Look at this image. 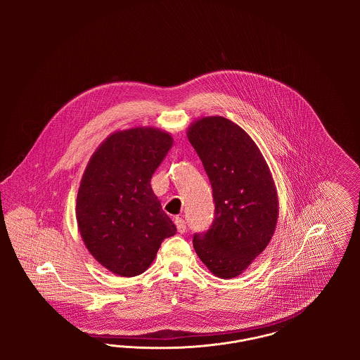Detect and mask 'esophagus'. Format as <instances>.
<instances>
[{
    "label": "esophagus",
    "mask_w": 360,
    "mask_h": 360,
    "mask_svg": "<svg viewBox=\"0 0 360 360\" xmlns=\"http://www.w3.org/2000/svg\"><path fill=\"white\" fill-rule=\"evenodd\" d=\"M174 224H175V226H176L179 233H184L186 231V223H185V220L182 217H175L174 219Z\"/></svg>",
    "instance_id": "esophagus-1"
}]
</instances>
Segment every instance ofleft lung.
Segmentation results:
<instances>
[{
    "label": "left lung",
    "mask_w": 360,
    "mask_h": 360,
    "mask_svg": "<svg viewBox=\"0 0 360 360\" xmlns=\"http://www.w3.org/2000/svg\"><path fill=\"white\" fill-rule=\"evenodd\" d=\"M188 139L213 188L214 220L193 245L212 274L229 279L260 255L275 232L279 202L269 165L255 141L221 116L190 124Z\"/></svg>",
    "instance_id": "1"
}]
</instances>
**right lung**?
I'll return each instance as SVG.
<instances>
[{
  "mask_svg": "<svg viewBox=\"0 0 360 360\" xmlns=\"http://www.w3.org/2000/svg\"><path fill=\"white\" fill-rule=\"evenodd\" d=\"M172 137L154 127L110 134L91 155L77 195L75 216L87 251L113 274L136 276L176 232L151 188Z\"/></svg>",
  "mask_w": 360,
  "mask_h": 360,
  "instance_id": "obj_1",
  "label": "right lung"
}]
</instances>
